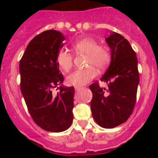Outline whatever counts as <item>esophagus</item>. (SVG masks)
<instances>
[{"mask_svg":"<svg viewBox=\"0 0 158 158\" xmlns=\"http://www.w3.org/2000/svg\"><path fill=\"white\" fill-rule=\"evenodd\" d=\"M81 88H82V87H81V86H75V87H74V88H75L76 90H79Z\"/></svg>","mask_w":158,"mask_h":158,"instance_id":"esophagus-1","label":"esophagus"}]
</instances>
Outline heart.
Returning a JSON list of instances; mask_svg holds the SVG:
<instances>
[{
  "mask_svg": "<svg viewBox=\"0 0 158 158\" xmlns=\"http://www.w3.org/2000/svg\"><path fill=\"white\" fill-rule=\"evenodd\" d=\"M74 51L86 55L85 64L89 66L85 69L76 70L67 78V82L70 85L81 86L91 81L97 76V70L106 68L110 61V53L108 49L103 45H98L95 39L84 37L76 40L73 42ZM56 61L60 68L68 72L73 66V58L70 52L61 50L56 55Z\"/></svg>",
  "mask_w": 158,
  "mask_h": 158,
  "instance_id": "obj_1",
  "label": "heart"
}]
</instances>
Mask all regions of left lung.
<instances>
[{"label":"left lung","instance_id":"1","mask_svg":"<svg viewBox=\"0 0 158 158\" xmlns=\"http://www.w3.org/2000/svg\"><path fill=\"white\" fill-rule=\"evenodd\" d=\"M106 41L111 49V61L101 81L108 87L102 88L98 81L90 85V108L99 126L112 128L126 122L133 112L139 72L136 52L123 35L113 32Z\"/></svg>","mask_w":158,"mask_h":158}]
</instances>
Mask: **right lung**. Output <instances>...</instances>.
<instances>
[{"label":"right lung","mask_w":158,"mask_h":158,"mask_svg":"<svg viewBox=\"0 0 158 158\" xmlns=\"http://www.w3.org/2000/svg\"><path fill=\"white\" fill-rule=\"evenodd\" d=\"M64 39L56 30L41 32L29 43L19 64L21 90L29 113L38 126L51 132L65 131L73 119V87L60 85L57 93L52 92L64 81L56 55Z\"/></svg>","instance_id":"right-lung-1"}]
</instances>
